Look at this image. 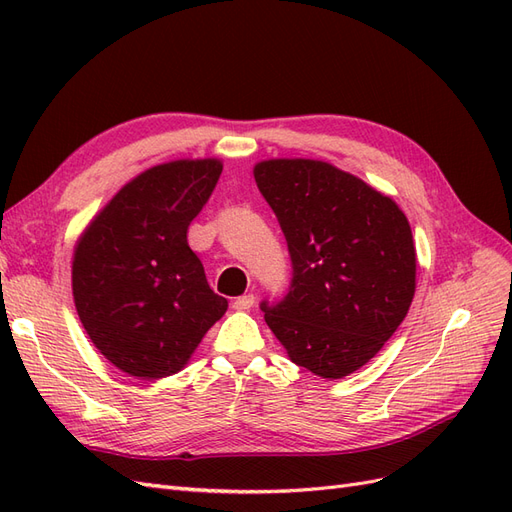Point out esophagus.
<instances>
[{
	"label": "esophagus",
	"instance_id": "obj_1",
	"mask_svg": "<svg viewBox=\"0 0 512 512\" xmlns=\"http://www.w3.org/2000/svg\"><path fill=\"white\" fill-rule=\"evenodd\" d=\"M256 303V297L254 294H243V297H237L235 303H232V307L237 309V312H247V309H252Z\"/></svg>",
	"mask_w": 512,
	"mask_h": 512
}]
</instances>
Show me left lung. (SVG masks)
I'll return each instance as SVG.
<instances>
[{"label":"left lung","mask_w":512,"mask_h":512,"mask_svg":"<svg viewBox=\"0 0 512 512\" xmlns=\"http://www.w3.org/2000/svg\"><path fill=\"white\" fill-rule=\"evenodd\" d=\"M254 179L292 262L284 299L260 303L269 329L297 365L344 378L374 359L410 309L416 252L406 215L327 162H260Z\"/></svg>","instance_id":"1"}]
</instances>
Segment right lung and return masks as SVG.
<instances>
[{
    "mask_svg": "<svg viewBox=\"0 0 512 512\" xmlns=\"http://www.w3.org/2000/svg\"><path fill=\"white\" fill-rule=\"evenodd\" d=\"M222 175L218 160L153 166L115 194L76 243L74 305L96 348L126 374H175L228 309L188 245Z\"/></svg>",
    "mask_w": 512,
    "mask_h": 512,
    "instance_id": "right-lung-1",
    "label": "right lung"
}]
</instances>
